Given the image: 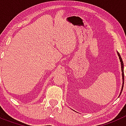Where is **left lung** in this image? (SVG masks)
<instances>
[{"label":"left lung","instance_id":"1","mask_svg":"<svg viewBox=\"0 0 126 126\" xmlns=\"http://www.w3.org/2000/svg\"><path fill=\"white\" fill-rule=\"evenodd\" d=\"M117 54H118V56L119 57V59H120V62H121V71H122V90H121V92L122 91V89H123V86H124V63H123V61H122V58H121V55H120L119 53L117 52ZM120 95H121V93H120Z\"/></svg>","mask_w":126,"mask_h":126}]
</instances>
